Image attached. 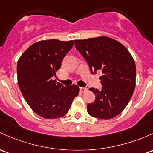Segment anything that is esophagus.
I'll use <instances>...</instances> for the list:
<instances>
[{
  "label": "esophagus",
  "instance_id": "1",
  "mask_svg": "<svg viewBox=\"0 0 153 153\" xmlns=\"http://www.w3.org/2000/svg\"><path fill=\"white\" fill-rule=\"evenodd\" d=\"M80 91L81 93H84V92H86L87 91H88V88H85V87H80Z\"/></svg>",
  "mask_w": 153,
  "mask_h": 153
}]
</instances>
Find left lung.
<instances>
[{"instance_id": "1", "label": "left lung", "mask_w": 153, "mask_h": 153, "mask_svg": "<svg viewBox=\"0 0 153 153\" xmlns=\"http://www.w3.org/2000/svg\"><path fill=\"white\" fill-rule=\"evenodd\" d=\"M75 46L89 66L91 73L102 70V89L90 88L96 96L87 105L91 116L110 119L127 106L136 85V65L130 52L120 42L106 36L75 40Z\"/></svg>"}]
</instances>
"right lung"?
Wrapping results in <instances>:
<instances>
[{"label": "right lung", "instance_id": "obj_1", "mask_svg": "<svg viewBox=\"0 0 153 153\" xmlns=\"http://www.w3.org/2000/svg\"><path fill=\"white\" fill-rule=\"evenodd\" d=\"M73 44V41L43 40L31 45L18 60L19 89L30 108L43 118L65 116L79 94L78 85L64 86L52 80Z\"/></svg>", "mask_w": 153, "mask_h": 153}]
</instances>
